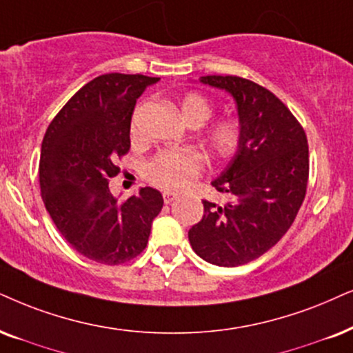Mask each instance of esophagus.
I'll return each mask as SVG.
<instances>
[{
	"instance_id": "obj_1",
	"label": "esophagus",
	"mask_w": 353,
	"mask_h": 353,
	"mask_svg": "<svg viewBox=\"0 0 353 353\" xmlns=\"http://www.w3.org/2000/svg\"><path fill=\"white\" fill-rule=\"evenodd\" d=\"M163 199H164V203H171L177 199V195L174 194V192H163Z\"/></svg>"
}]
</instances>
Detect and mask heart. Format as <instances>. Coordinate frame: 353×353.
Instances as JSON below:
<instances>
[{
    "mask_svg": "<svg viewBox=\"0 0 353 353\" xmlns=\"http://www.w3.org/2000/svg\"><path fill=\"white\" fill-rule=\"evenodd\" d=\"M181 112L187 123L199 127L212 117L213 105L205 96L190 92L181 102ZM205 143L216 156L233 154L241 143L239 123L230 117L216 120L205 130ZM202 169L203 158L197 151H163L146 163L145 176L159 189L184 190L202 172Z\"/></svg>",
    "mask_w": 353,
    "mask_h": 353,
    "instance_id": "b5f03b06",
    "label": "heart"
}]
</instances>
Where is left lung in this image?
I'll return each mask as SVG.
<instances>
[{
  "label": "left lung",
  "instance_id": "8db88e82",
  "mask_svg": "<svg viewBox=\"0 0 353 353\" xmlns=\"http://www.w3.org/2000/svg\"><path fill=\"white\" fill-rule=\"evenodd\" d=\"M238 105L241 143L212 182L231 202L203 200V218L189 231L195 254L221 267L248 264L275 246L295 221L310 177L307 138L274 92L239 77H202Z\"/></svg>",
  "mask_w": 353,
  "mask_h": 353
}]
</instances>
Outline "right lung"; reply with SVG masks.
Segmentation results:
<instances>
[{
  "mask_svg": "<svg viewBox=\"0 0 353 353\" xmlns=\"http://www.w3.org/2000/svg\"><path fill=\"white\" fill-rule=\"evenodd\" d=\"M159 78L107 73L79 89L48 125L39 181L57 230L84 257L119 265L143 252L163 195L143 187L119 203L109 189L130 150L137 99Z\"/></svg>",
  "mask_w": 353,
  "mask_h": 353,
  "instance_id": "1",
  "label": "right lung"
}]
</instances>
